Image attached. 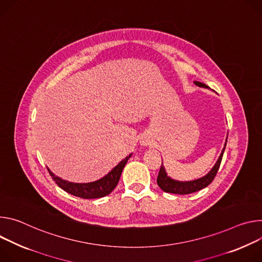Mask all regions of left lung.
<instances>
[{
    "label": "left lung",
    "instance_id": "left-lung-1",
    "mask_svg": "<svg viewBox=\"0 0 262 262\" xmlns=\"http://www.w3.org/2000/svg\"><path fill=\"white\" fill-rule=\"evenodd\" d=\"M195 85L200 86V87H205V89H208V86L204 83H201V82H194ZM227 143V140H226ZM226 143H225V147L223 149V152L217 160V162L215 163V165L213 166V168L207 173L206 176H204L201 179L194 180V181H189V182H179V181H175V180H171L170 178H168L166 176V172L164 169V166L161 162V166L159 169V173H158V177H157V184L158 186L165 192H169V193H176V194H188V193H192L195 192L198 190H201L203 188H205L206 186H208L213 179L216 176V172L220 168L221 162H222V158L224 155V151L226 148Z\"/></svg>",
    "mask_w": 262,
    "mask_h": 262
}]
</instances>
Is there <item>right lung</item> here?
<instances>
[{
  "mask_svg": "<svg viewBox=\"0 0 262 262\" xmlns=\"http://www.w3.org/2000/svg\"><path fill=\"white\" fill-rule=\"evenodd\" d=\"M130 157L131 154L123 159L112 170H110V172H108L105 177L91 183H72L55 176L49 168L48 170L55 183L67 192L82 199H98L109 194L118 185L123 168Z\"/></svg>",
  "mask_w": 262,
  "mask_h": 262,
  "instance_id": "1",
  "label": "right lung"
}]
</instances>
